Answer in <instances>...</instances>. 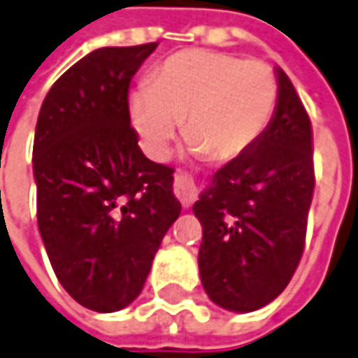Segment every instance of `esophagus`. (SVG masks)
<instances>
[{"mask_svg": "<svg viewBox=\"0 0 358 358\" xmlns=\"http://www.w3.org/2000/svg\"><path fill=\"white\" fill-rule=\"evenodd\" d=\"M174 194L182 201L184 208H189L198 199V186H196V182H194L192 176L178 172L174 176Z\"/></svg>", "mask_w": 358, "mask_h": 358, "instance_id": "1", "label": "esophagus"}]
</instances>
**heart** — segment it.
Listing matches in <instances>:
<instances>
[{"instance_id": "1", "label": "heart", "mask_w": 358, "mask_h": 358, "mask_svg": "<svg viewBox=\"0 0 358 358\" xmlns=\"http://www.w3.org/2000/svg\"><path fill=\"white\" fill-rule=\"evenodd\" d=\"M278 80L262 60L192 48L169 57L131 96V123L150 159L169 157L184 121L189 150L227 162L247 152L271 121Z\"/></svg>"}]
</instances>
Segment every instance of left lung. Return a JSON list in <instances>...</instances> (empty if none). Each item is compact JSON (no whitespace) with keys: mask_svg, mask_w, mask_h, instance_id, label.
<instances>
[{"mask_svg":"<svg viewBox=\"0 0 358 358\" xmlns=\"http://www.w3.org/2000/svg\"><path fill=\"white\" fill-rule=\"evenodd\" d=\"M268 127L252 147L213 174L194 203L201 223L198 264L211 301L255 312L288 286L306 245L312 206L313 131L286 72Z\"/></svg>","mask_w":358,"mask_h":358,"instance_id":"8db88e82","label":"left lung"}]
</instances>
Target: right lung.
Returning a JSON list of instances; mask_svg holds the SVG:
<instances>
[{
	"label": "right lung",
	"instance_id": "add662e5",
	"mask_svg": "<svg viewBox=\"0 0 358 358\" xmlns=\"http://www.w3.org/2000/svg\"><path fill=\"white\" fill-rule=\"evenodd\" d=\"M157 43L106 46L70 66L36 119V221L52 271L87 310L137 298L182 206L174 169L148 160L131 127L129 84Z\"/></svg>",
	"mask_w": 358,
	"mask_h": 358
}]
</instances>
